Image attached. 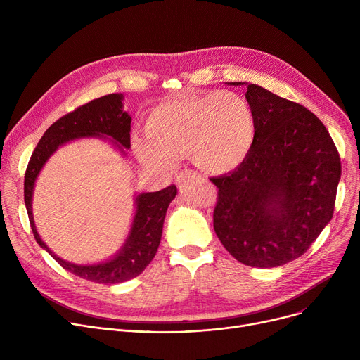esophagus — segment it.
<instances>
[{"instance_id": "esophagus-1", "label": "esophagus", "mask_w": 360, "mask_h": 360, "mask_svg": "<svg viewBox=\"0 0 360 360\" xmlns=\"http://www.w3.org/2000/svg\"><path fill=\"white\" fill-rule=\"evenodd\" d=\"M193 178H195V174L191 172V170H185V172H182L179 176H176L175 182H176V185H182V184H185L188 181H191Z\"/></svg>"}]
</instances>
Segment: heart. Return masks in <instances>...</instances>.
<instances>
[{
  "mask_svg": "<svg viewBox=\"0 0 360 360\" xmlns=\"http://www.w3.org/2000/svg\"><path fill=\"white\" fill-rule=\"evenodd\" d=\"M147 136L136 134L139 160L155 170H172L188 156L205 174L220 175L240 166L257 140L250 102L229 90L182 94L159 103L147 118Z\"/></svg>",
  "mask_w": 360,
  "mask_h": 360,
  "instance_id": "heart-1",
  "label": "heart"
}]
</instances>
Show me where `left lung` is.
<instances>
[{"label": "left lung", "instance_id": "obj_1", "mask_svg": "<svg viewBox=\"0 0 360 360\" xmlns=\"http://www.w3.org/2000/svg\"><path fill=\"white\" fill-rule=\"evenodd\" d=\"M245 98L257 118L251 155L210 181L223 247L250 267H280L304 255L330 223L342 163L330 132L311 110L257 84Z\"/></svg>", "mask_w": 360, "mask_h": 360}]
</instances>
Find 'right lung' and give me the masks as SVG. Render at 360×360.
Masks as SVG:
<instances>
[{"instance_id":"right-lung-1","label":"right lung","mask_w":360,"mask_h":360,"mask_svg":"<svg viewBox=\"0 0 360 360\" xmlns=\"http://www.w3.org/2000/svg\"><path fill=\"white\" fill-rule=\"evenodd\" d=\"M122 101L124 96L121 93L106 94V96L94 99L53 122L45 131L41 141L37 143L25 175V204L36 242L49 252V255L63 269L82 278L102 283V285H115V283L137 277L155 258L162 239L166 210L178 193L176 186L170 185L156 193L139 194L136 197V214L121 250L117 255L103 262L87 264V266L68 262L55 255L46 247V243L36 231L32 212V197L34 182L48 159L55 153L56 148L72 140L108 137L120 148L122 155H127L125 148L131 147V117L128 112L124 110Z\"/></svg>"}]
</instances>
